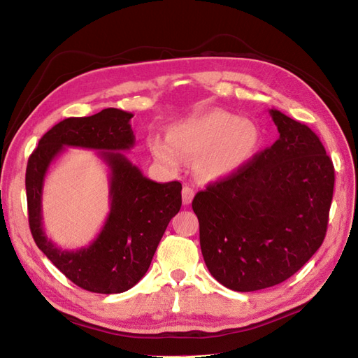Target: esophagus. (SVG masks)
<instances>
[{"label": "esophagus", "mask_w": 358, "mask_h": 358, "mask_svg": "<svg viewBox=\"0 0 358 358\" xmlns=\"http://www.w3.org/2000/svg\"><path fill=\"white\" fill-rule=\"evenodd\" d=\"M181 194H182V203L184 205H190L193 197H194V190L192 187H189V185H184Z\"/></svg>", "instance_id": "1"}]
</instances>
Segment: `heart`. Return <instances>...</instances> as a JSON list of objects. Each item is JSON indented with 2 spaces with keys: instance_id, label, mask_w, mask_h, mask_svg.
Wrapping results in <instances>:
<instances>
[{
  "instance_id": "obj_1",
  "label": "heart",
  "mask_w": 358,
  "mask_h": 358,
  "mask_svg": "<svg viewBox=\"0 0 358 358\" xmlns=\"http://www.w3.org/2000/svg\"><path fill=\"white\" fill-rule=\"evenodd\" d=\"M166 140L152 138L153 158L168 169L178 171L184 159L194 161L203 181H222L253 159L262 142L255 122L224 110H210L171 126Z\"/></svg>"
}]
</instances>
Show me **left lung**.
Returning <instances> with one entry per match:
<instances>
[{
  "mask_svg": "<svg viewBox=\"0 0 358 358\" xmlns=\"http://www.w3.org/2000/svg\"><path fill=\"white\" fill-rule=\"evenodd\" d=\"M269 114L278 141L192 203L206 266L232 291L284 282L319 250L328 228L331 158L304 124L278 110Z\"/></svg>",
  "mask_w": 358,
  "mask_h": 358,
  "instance_id": "1",
  "label": "left lung"
}]
</instances>
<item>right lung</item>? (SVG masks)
<instances>
[{
	"instance_id": "right-lung-1",
	"label": "right lung",
	"mask_w": 358,
	"mask_h": 358,
	"mask_svg": "<svg viewBox=\"0 0 358 358\" xmlns=\"http://www.w3.org/2000/svg\"><path fill=\"white\" fill-rule=\"evenodd\" d=\"M131 118V113L106 108L59 121L42 136L26 168L29 227L36 245L71 282L90 292L118 294L141 281L181 208V182H155L122 153L134 146ZM66 147L98 150L110 177V213L99 237L77 251L52 243L41 221L43 181Z\"/></svg>"
}]
</instances>
